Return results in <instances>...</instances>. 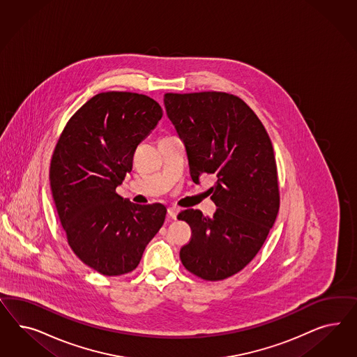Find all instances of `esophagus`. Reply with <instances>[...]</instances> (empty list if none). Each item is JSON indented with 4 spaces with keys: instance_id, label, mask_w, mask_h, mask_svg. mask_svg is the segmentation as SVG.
I'll return each instance as SVG.
<instances>
[{
    "instance_id": "1",
    "label": "esophagus",
    "mask_w": 357,
    "mask_h": 357,
    "mask_svg": "<svg viewBox=\"0 0 357 357\" xmlns=\"http://www.w3.org/2000/svg\"><path fill=\"white\" fill-rule=\"evenodd\" d=\"M178 213H179V209H178L176 206H169V208H167V215H169L170 218L175 220L176 216H178Z\"/></svg>"
}]
</instances>
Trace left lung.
Returning <instances> with one entry per match:
<instances>
[{
    "label": "left lung",
    "instance_id": "obj_1",
    "mask_svg": "<svg viewBox=\"0 0 357 357\" xmlns=\"http://www.w3.org/2000/svg\"><path fill=\"white\" fill-rule=\"evenodd\" d=\"M165 108L183 141L190 174L200 183L213 174V216L185 209L192 238L181 249L184 267L204 280H224L243 270L263 246L279 212L273 148L254 111L238 97L204 91L165 94Z\"/></svg>",
    "mask_w": 357,
    "mask_h": 357
}]
</instances>
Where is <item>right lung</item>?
Here are the masks:
<instances>
[{
  "label": "right lung",
  "mask_w": 357,
  "mask_h": 357,
  "mask_svg": "<svg viewBox=\"0 0 357 357\" xmlns=\"http://www.w3.org/2000/svg\"><path fill=\"white\" fill-rule=\"evenodd\" d=\"M162 118L151 98L100 93L68 121L54 148L50 181L68 243L106 276L135 270L161 229L166 206H139L116 194L136 148Z\"/></svg>",
  "instance_id": "obj_1"
}]
</instances>
